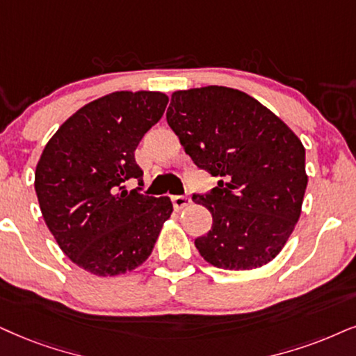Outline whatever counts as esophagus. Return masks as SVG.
Returning <instances> with one entry per match:
<instances>
[{
	"mask_svg": "<svg viewBox=\"0 0 356 356\" xmlns=\"http://www.w3.org/2000/svg\"><path fill=\"white\" fill-rule=\"evenodd\" d=\"M192 199L188 195H172V205L175 209H184V207H187L191 204Z\"/></svg>",
	"mask_w": 356,
	"mask_h": 356,
	"instance_id": "obj_1",
	"label": "esophagus"
}]
</instances>
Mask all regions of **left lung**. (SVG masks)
Returning <instances> with one entry per match:
<instances>
[{"label":"left lung","mask_w":356,"mask_h":356,"mask_svg":"<svg viewBox=\"0 0 356 356\" xmlns=\"http://www.w3.org/2000/svg\"><path fill=\"white\" fill-rule=\"evenodd\" d=\"M165 118L193 164L220 179L192 195L213 220L195 238L199 253L235 271L269 263L294 230L307 187L299 138L253 97L217 85L172 93Z\"/></svg>","instance_id":"1"}]
</instances>
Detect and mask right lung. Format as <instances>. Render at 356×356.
<instances>
[{"instance_id": "add662e5", "label": "right lung", "mask_w": 356, "mask_h": 356, "mask_svg": "<svg viewBox=\"0 0 356 356\" xmlns=\"http://www.w3.org/2000/svg\"><path fill=\"white\" fill-rule=\"evenodd\" d=\"M159 92H115L80 108L44 147L35 168L42 217L69 258L97 276L138 268L170 217L169 197L128 191L143 186L134 151L163 118Z\"/></svg>"}]
</instances>
